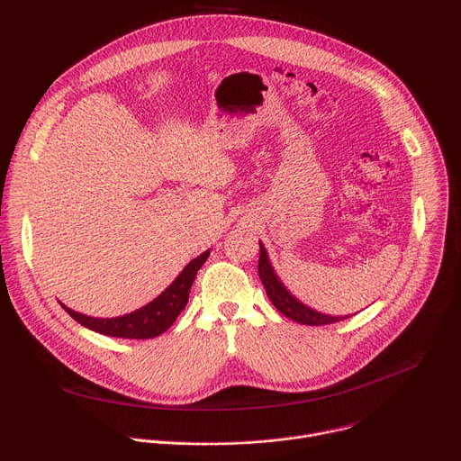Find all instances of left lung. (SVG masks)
Masks as SVG:
<instances>
[{
  "mask_svg": "<svg viewBox=\"0 0 461 461\" xmlns=\"http://www.w3.org/2000/svg\"><path fill=\"white\" fill-rule=\"evenodd\" d=\"M260 246V257H258V277L265 285L267 295L272 301V304L288 319L299 322V324H308V326H321V324H332L343 319H348L352 315H328L322 312H317L306 304H303L292 292L283 285L279 276L276 274L272 262L268 258V251L258 240Z\"/></svg>",
  "mask_w": 461,
  "mask_h": 461,
  "instance_id": "1",
  "label": "left lung"
}]
</instances>
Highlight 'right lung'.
Returning a JSON list of instances; mask_svg holds the SVG:
<instances>
[{
	"label": "right lung",
	"mask_w": 461,
	"mask_h": 461,
	"mask_svg": "<svg viewBox=\"0 0 461 461\" xmlns=\"http://www.w3.org/2000/svg\"><path fill=\"white\" fill-rule=\"evenodd\" d=\"M208 257H210V249L193 258L189 265L178 274V277L157 299H153L151 303H148L146 306L135 312L120 315V317H91V315L75 312L61 303L59 304L75 321H78L82 326L98 334L122 338V339H151L164 334L176 321L180 312L185 308L189 299V290L196 277V272L203 268Z\"/></svg>",
	"instance_id": "right-lung-1"
}]
</instances>
